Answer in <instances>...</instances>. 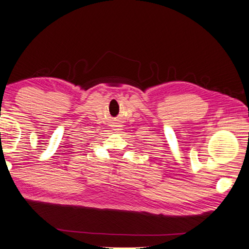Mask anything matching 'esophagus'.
Wrapping results in <instances>:
<instances>
[{"label":"esophagus","mask_w":249,"mask_h":249,"mask_svg":"<svg viewBox=\"0 0 249 249\" xmlns=\"http://www.w3.org/2000/svg\"><path fill=\"white\" fill-rule=\"evenodd\" d=\"M117 129H118V130H119V129H120V128H117Z\"/></svg>","instance_id":"esophagus-1"}]
</instances>
